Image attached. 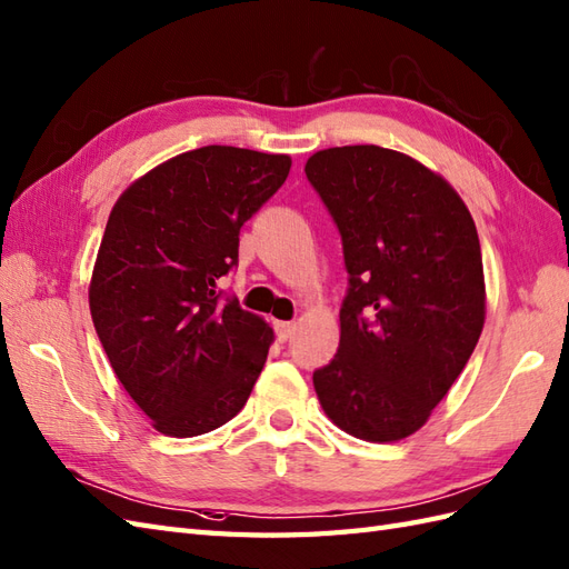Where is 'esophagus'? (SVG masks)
Listing matches in <instances>:
<instances>
[{
  "label": "esophagus",
  "mask_w": 569,
  "mask_h": 569,
  "mask_svg": "<svg viewBox=\"0 0 569 569\" xmlns=\"http://www.w3.org/2000/svg\"><path fill=\"white\" fill-rule=\"evenodd\" d=\"M293 332H296V322H276V335H279L281 341L290 339Z\"/></svg>",
  "instance_id": "1"
}]
</instances>
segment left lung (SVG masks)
I'll list each match as a JSON object with an SVG mask.
<instances>
[{
	"mask_svg": "<svg viewBox=\"0 0 569 569\" xmlns=\"http://www.w3.org/2000/svg\"><path fill=\"white\" fill-rule=\"evenodd\" d=\"M306 174L337 222L349 271L339 349L312 373L317 400L356 439H407L482 335L478 230L451 183L398 150H320Z\"/></svg>",
	"mask_w": 569,
	"mask_h": 569,
	"instance_id": "8db88e82",
	"label": "left lung"
}]
</instances>
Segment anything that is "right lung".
Listing matches in <instances>:
<instances>
[{"instance_id": "add662e5", "label": "right lung", "mask_w": 569, "mask_h": 569, "mask_svg": "<svg viewBox=\"0 0 569 569\" xmlns=\"http://www.w3.org/2000/svg\"><path fill=\"white\" fill-rule=\"evenodd\" d=\"M288 154L230 144L181 152L118 196L89 283L113 373L152 427L177 439L244 407L273 329L220 300L240 228L283 187Z\"/></svg>"}]
</instances>
